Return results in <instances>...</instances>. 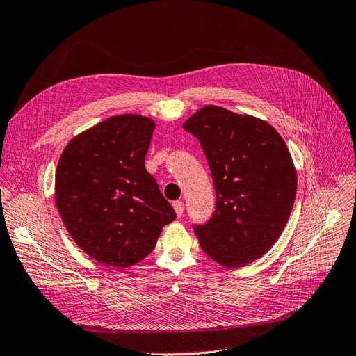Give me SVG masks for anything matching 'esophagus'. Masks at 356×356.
Masks as SVG:
<instances>
[{
  "label": "esophagus",
  "mask_w": 356,
  "mask_h": 356,
  "mask_svg": "<svg viewBox=\"0 0 356 356\" xmlns=\"http://www.w3.org/2000/svg\"><path fill=\"white\" fill-rule=\"evenodd\" d=\"M173 207H175V211H176V214L179 217L183 216V213H185V204H183L181 201H175L173 202Z\"/></svg>",
  "instance_id": "1"
}]
</instances>
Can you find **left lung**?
<instances>
[{
	"mask_svg": "<svg viewBox=\"0 0 356 356\" xmlns=\"http://www.w3.org/2000/svg\"><path fill=\"white\" fill-rule=\"evenodd\" d=\"M200 140L216 189V211L193 226L200 245L225 268H241L277 243L293 209L297 173L270 124L204 106L183 124Z\"/></svg>",
	"mask_w": 356,
	"mask_h": 356,
	"instance_id": "obj_1",
	"label": "left lung"
}]
</instances>
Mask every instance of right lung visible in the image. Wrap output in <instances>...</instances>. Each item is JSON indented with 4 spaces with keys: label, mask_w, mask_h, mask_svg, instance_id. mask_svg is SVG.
<instances>
[{
    "label": "right lung",
    "mask_w": 356,
    "mask_h": 356,
    "mask_svg": "<svg viewBox=\"0 0 356 356\" xmlns=\"http://www.w3.org/2000/svg\"><path fill=\"white\" fill-rule=\"evenodd\" d=\"M154 130L137 113L111 117L75 136L57 164L54 197L65 227L105 266L139 263L176 219L145 167Z\"/></svg>",
    "instance_id": "add662e5"
}]
</instances>
